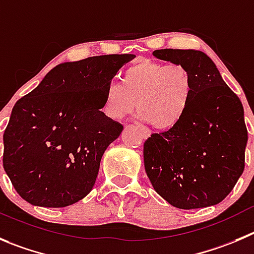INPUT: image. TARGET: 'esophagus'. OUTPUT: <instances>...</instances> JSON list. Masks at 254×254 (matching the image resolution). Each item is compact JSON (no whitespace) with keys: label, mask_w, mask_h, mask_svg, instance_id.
Returning a JSON list of instances; mask_svg holds the SVG:
<instances>
[{"label":"esophagus","mask_w":254,"mask_h":254,"mask_svg":"<svg viewBox=\"0 0 254 254\" xmlns=\"http://www.w3.org/2000/svg\"><path fill=\"white\" fill-rule=\"evenodd\" d=\"M141 132H142V136H143V138H148V137L151 136V132H149L147 128H141Z\"/></svg>","instance_id":"esophagus-1"}]
</instances>
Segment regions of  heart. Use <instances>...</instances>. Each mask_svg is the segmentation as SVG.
Wrapping results in <instances>:
<instances>
[{
    "label": "heart",
    "mask_w": 254,
    "mask_h": 254,
    "mask_svg": "<svg viewBox=\"0 0 254 254\" xmlns=\"http://www.w3.org/2000/svg\"><path fill=\"white\" fill-rule=\"evenodd\" d=\"M193 98V78L180 64L141 60L123 72L122 83L111 81L103 93L102 110L121 120L136 107L137 117L154 128L168 129L181 122Z\"/></svg>",
    "instance_id": "heart-1"
}]
</instances>
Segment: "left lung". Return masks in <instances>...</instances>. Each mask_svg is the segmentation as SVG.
Masks as SVG:
<instances>
[{
	"instance_id": "1",
	"label": "left lung",
	"mask_w": 254,
	"mask_h": 254,
	"mask_svg": "<svg viewBox=\"0 0 254 254\" xmlns=\"http://www.w3.org/2000/svg\"><path fill=\"white\" fill-rule=\"evenodd\" d=\"M153 56L187 67L193 98L178 125L144 142V170L154 190L173 207L214 206L245 170L248 132L242 102L202 51L165 48Z\"/></svg>"
}]
</instances>
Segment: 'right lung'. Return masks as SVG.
Here are the masks:
<instances>
[{
    "mask_svg": "<svg viewBox=\"0 0 254 254\" xmlns=\"http://www.w3.org/2000/svg\"><path fill=\"white\" fill-rule=\"evenodd\" d=\"M134 57L64 62L17 101L3 133V168L25 201L60 208L91 192L103 153L123 129L100 111L103 93Z\"/></svg>",
    "mask_w": 254,
    "mask_h": 254,
    "instance_id": "obj_1",
    "label": "right lung"
}]
</instances>
